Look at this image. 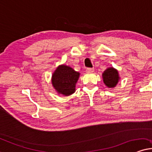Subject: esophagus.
Masks as SVG:
<instances>
[{"label": "esophagus", "instance_id": "obj_1", "mask_svg": "<svg viewBox=\"0 0 152 152\" xmlns=\"http://www.w3.org/2000/svg\"><path fill=\"white\" fill-rule=\"evenodd\" d=\"M94 71V68H87V70H86V72H88V73L93 72Z\"/></svg>", "mask_w": 152, "mask_h": 152}]
</instances>
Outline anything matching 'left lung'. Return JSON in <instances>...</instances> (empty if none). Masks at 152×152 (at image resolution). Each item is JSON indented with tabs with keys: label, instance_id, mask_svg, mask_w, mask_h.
Masks as SVG:
<instances>
[{
	"label": "left lung",
	"instance_id": "left-lung-1",
	"mask_svg": "<svg viewBox=\"0 0 152 152\" xmlns=\"http://www.w3.org/2000/svg\"><path fill=\"white\" fill-rule=\"evenodd\" d=\"M102 78L104 85L108 88H114L120 81L118 71L113 67H108L102 73Z\"/></svg>",
	"mask_w": 152,
	"mask_h": 152
}]
</instances>
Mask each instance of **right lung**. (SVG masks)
<instances>
[{
  "label": "right lung",
  "mask_w": 152,
  "mask_h": 152,
  "mask_svg": "<svg viewBox=\"0 0 152 152\" xmlns=\"http://www.w3.org/2000/svg\"><path fill=\"white\" fill-rule=\"evenodd\" d=\"M80 75V72L68 65H60L52 74V86L58 94L70 96L76 91V84Z\"/></svg>",
  "instance_id": "right-lung-1"
}]
</instances>
